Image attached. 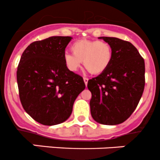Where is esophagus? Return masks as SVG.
<instances>
[{
  "instance_id": "1",
  "label": "esophagus",
  "mask_w": 160,
  "mask_h": 160,
  "mask_svg": "<svg viewBox=\"0 0 160 160\" xmlns=\"http://www.w3.org/2000/svg\"><path fill=\"white\" fill-rule=\"evenodd\" d=\"M83 80H84V82H85V84H86V86H87V83H88V81H89V78H83Z\"/></svg>"
}]
</instances>
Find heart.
Listing matches in <instances>:
<instances>
[{"instance_id":"1","label":"heart","mask_w":160,"mask_h":160,"mask_svg":"<svg viewBox=\"0 0 160 160\" xmlns=\"http://www.w3.org/2000/svg\"><path fill=\"white\" fill-rule=\"evenodd\" d=\"M73 54L66 53L64 63L70 71L75 72L82 62L86 70L93 74H102L109 67L112 58L110 44L105 41L82 39L71 46Z\"/></svg>"}]
</instances>
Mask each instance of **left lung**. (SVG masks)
I'll return each instance as SVG.
<instances>
[{
	"mask_svg": "<svg viewBox=\"0 0 160 160\" xmlns=\"http://www.w3.org/2000/svg\"><path fill=\"white\" fill-rule=\"evenodd\" d=\"M99 39L110 44L112 58L103 73L88 81L90 112L97 122L115 125L125 121L138 105L144 90V60L130 42L115 37Z\"/></svg>",
	"mask_w": 160,
	"mask_h": 160,
	"instance_id": "1",
	"label": "left lung"
}]
</instances>
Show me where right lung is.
<instances>
[{"instance_id":"right-lung-1","label":"right lung","mask_w":160,"mask_h":160,"mask_svg":"<svg viewBox=\"0 0 160 160\" xmlns=\"http://www.w3.org/2000/svg\"><path fill=\"white\" fill-rule=\"evenodd\" d=\"M72 37L51 36L35 41L23 52L17 71L23 109L43 125L67 121L73 105L86 88L82 77L64 63L65 49Z\"/></svg>"}]
</instances>
